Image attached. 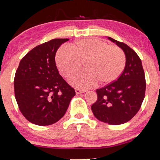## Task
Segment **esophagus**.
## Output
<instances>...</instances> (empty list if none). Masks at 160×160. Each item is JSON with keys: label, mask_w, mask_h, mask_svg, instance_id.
<instances>
[{"label": "esophagus", "mask_w": 160, "mask_h": 160, "mask_svg": "<svg viewBox=\"0 0 160 160\" xmlns=\"http://www.w3.org/2000/svg\"><path fill=\"white\" fill-rule=\"evenodd\" d=\"M84 92H85V91L80 90V89H79V88H75L76 94H80V93H84Z\"/></svg>", "instance_id": "esophagus-1"}]
</instances>
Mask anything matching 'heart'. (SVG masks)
<instances>
[{
    "mask_svg": "<svg viewBox=\"0 0 160 160\" xmlns=\"http://www.w3.org/2000/svg\"><path fill=\"white\" fill-rule=\"evenodd\" d=\"M85 61V71L69 80L72 86L82 89L114 82L122 73L126 64L125 54L118 47L109 45L94 38L78 40L70 49L61 48L55 56L57 67L65 78H69Z\"/></svg>",
    "mask_w": 160,
    "mask_h": 160,
    "instance_id": "b5f03b06",
    "label": "heart"
}]
</instances>
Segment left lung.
I'll use <instances>...</instances> for the list:
<instances>
[{
    "instance_id": "left-lung-1",
    "label": "left lung",
    "mask_w": 160,
    "mask_h": 160,
    "mask_svg": "<svg viewBox=\"0 0 160 160\" xmlns=\"http://www.w3.org/2000/svg\"><path fill=\"white\" fill-rule=\"evenodd\" d=\"M123 51L126 64L116 81L97 89L98 99L91 110L98 120L111 125L131 120L140 110L146 91V79L142 62L127 44L108 37Z\"/></svg>"
}]
</instances>
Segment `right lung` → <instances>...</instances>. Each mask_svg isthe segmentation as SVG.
Segmentation results:
<instances>
[{"label":"right lung","mask_w":160,"mask_h":160,"mask_svg":"<svg viewBox=\"0 0 160 160\" xmlns=\"http://www.w3.org/2000/svg\"><path fill=\"white\" fill-rule=\"evenodd\" d=\"M68 39H54L38 45L21 59L14 77L15 99L30 122L39 126L60 120L75 96L59 74L55 53Z\"/></svg>","instance_id":"add662e5"}]
</instances>
